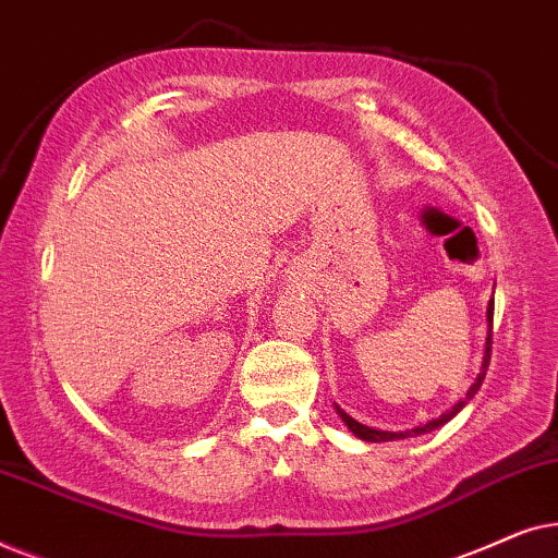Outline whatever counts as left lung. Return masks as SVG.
<instances>
[{
	"label": "left lung",
	"mask_w": 558,
	"mask_h": 558,
	"mask_svg": "<svg viewBox=\"0 0 558 558\" xmlns=\"http://www.w3.org/2000/svg\"><path fill=\"white\" fill-rule=\"evenodd\" d=\"M490 345H493V302L487 304V340H485V357H483V371H480L477 380H475V384L470 386L468 396H464V399H462L460 403H454V407L449 409L447 414H441L439 418H432V422H426V424H422V426H414V429H407V432H380V429H373V426H363L361 422H355V418H353V416H348L345 411H342V409L338 407V403H335V409H338V414H340L342 422L348 424V429L353 432L357 439H363V441H396V439L418 437V434H426V432L439 429L441 424H447L449 418L460 414L464 403H468V401L472 399V396H475V393L480 391V386H483V380H485V371H487V365H490Z\"/></svg>",
	"instance_id": "left-lung-1"
}]
</instances>
